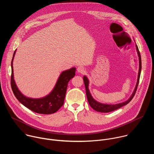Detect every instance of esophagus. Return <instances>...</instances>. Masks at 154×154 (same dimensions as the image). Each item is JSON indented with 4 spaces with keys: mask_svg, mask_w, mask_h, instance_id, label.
<instances>
[{
    "mask_svg": "<svg viewBox=\"0 0 154 154\" xmlns=\"http://www.w3.org/2000/svg\"><path fill=\"white\" fill-rule=\"evenodd\" d=\"M85 71V69L84 67L83 66H79L77 68V72H79V73H81V74H83Z\"/></svg>",
    "mask_w": 154,
    "mask_h": 154,
    "instance_id": "1",
    "label": "esophagus"
}]
</instances>
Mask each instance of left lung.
I'll use <instances>...</instances> for the list:
<instances>
[{
	"instance_id": "left-lung-1",
	"label": "left lung",
	"mask_w": 154,
	"mask_h": 154,
	"mask_svg": "<svg viewBox=\"0 0 154 154\" xmlns=\"http://www.w3.org/2000/svg\"><path fill=\"white\" fill-rule=\"evenodd\" d=\"M136 48H137V53H138V56L139 57V72H138V79H137V85L135 86V88L134 89V91L133 92L132 95L131 96V97L126 101L123 102V103H121L119 104H116V105H106V104H103V103H100L99 102L97 101L96 100H95L91 96V94H90L89 88H88V85H89V81L88 78L86 76L83 77V81H84V83H85V89H86V97H87V99L88 101V103L89 104V105L91 106V107L95 110L96 111L98 112H112L114 111L116 109H118L119 108H120L121 107L126 105L128 103L132 100V99L133 98V97H134L138 83H139V80H140V73H141V56H140V53L139 52L138 50V46L136 45Z\"/></svg>"
}]
</instances>
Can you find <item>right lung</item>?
<instances>
[{
    "mask_svg": "<svg viewBox=\"0 0 154 154\" xmlns=\"http://www.w3.org/2000/svg\"><path fill=\"white\" fill-rule=\"evenodd\" d=\"M15 53L11 61V86L16 98L25 107L36 113L51 114L57 112L64 103L68 83L75 76V68H72L62 72L59 77L54 88L47 96L37 99L28 98L20 92L14 80L13 60Z\"/></svg>",
    "mask_w": 154,
    "mask_h": 154,
    "instance_id": "add662e5",
    "label": "right lung"
}]
</instances>
